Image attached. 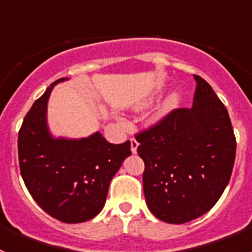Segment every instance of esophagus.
Wrapping results in <instances>:
<instances>
[{"label": "esophagus", "mask_w": 252, "mask_h": 252, "mask_svg": "<svg viewBox=\"0 0 252 252\" xmlns=\"http://www.w3.org/2000/svg\"><path fill=\"white\" fill-rule=\"evenodd\" d=\"M137 146H139V142H137L136 139H131V151H132L133 154L136 153L137 151Z\"/></svg>", "instance_id": "esophagus-1"}]
</instances>
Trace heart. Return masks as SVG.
Segmentation results:
<instances>
[{
  "label": "heart",
  "instance_id": "heart-1",
  "mask_svg": "<svg viewBox=\"0 0 252 252\" xmlns=\"http://www.w3.org/2000/svg\"><path fill=\"white\" fill-rule=\"evenodd\" d=\"M178 101H179V97H178V94H171L169 95L168 98H166V101L164 102V104H162L161 110H160V113L159 115H164V113L169 112L170 110H173L175 106L178 104Z\"/></svg>",
  "mask_w": 252,
  "mask_h": 252
}]
</instances>
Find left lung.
Masks as SVG:
<instances>
[{
  "label": "left lung",
  "instance_id": "8db88e82",
  "mask_svg": "<svg viewBox=\"0 0 252 252\" xmlns=\"http://www.w3.org/2000/svg\"><path fill=\"white\" fill-rule=\"evenodd\" d=\"M193 77L192 108H175L135 135L145 162L146 203L168 223H186L208 212L230 182L235 162L227 108L203 78Z\"/></svg>",
  "mask_w": 252,
  "mask_h": 252
}]
</instances>
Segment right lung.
<instances>
[{
	"instance_id": "add662e5",
	"label": "right lung",
	"mask_w": 252,
	"mask_h": 252,
	"mask_svg": "<svg viewBox=\"0 0 252 252\" xmlns=\"http://www.w3.org/2000/svg\"><path fill=\"white\" fill-rule=\"evenodd\" d=\"M48 87L26 113L19 131V164L29 193L51 217L81 223L95 217L131 142L111 144L99 132L81 140L53 139L46 126Z\"/></svg>"
}]
</instances>
